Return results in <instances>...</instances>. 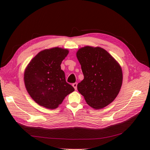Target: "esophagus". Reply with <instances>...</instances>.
I'll return each instance as SVG.
<instances>
[{
	"label": "esophagus",
	"instance_id": "34e87169",
	"mask_svg": "<svg viewBox=\"0 0 150 150\" xmlns=\"http://www.w3.org/2000/svg\"><path fill=\"white\" fill-rule=\"evenodd\" d=\"M77 85H78V83H77L72 84V86H73V88H74L75 90H77Z\"/></svg>",
	"mask_w": 150,
	"mask_h": 150
}]
</instances>
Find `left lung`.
Returning a JSON list of instances; mask_svg holds the SVG:
<instances>
[{
    "label": "left lung",
    "instance_id": "obj_1",
    "mask_svg": "<svg viewBox=\"0 0 150 150\" xmlns=\"http://www.w3.org/2000/svg\"><path fill=\"white\" fill-rule=\"evenodd\" d=\"M84 79L78 91L89 106L99 110L111 103L122 83L121 67L111 54L100 47L85 46L76 52Z\"/></svg>",
    "mask_w": 150,
    "mask_h": 150
}]
</instances>
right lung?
<instances>
[{"label": "right lung", "mask_w": 150, "mask_h": 150, "mask_svg": "<svg viewBox=\"0 0 150 150\" xmlns=\"http://www.w3.org/2000/svg\"><path fill=\"white\" fill-rule=\"evenodd\" d=\"M68 49L53 47L39 52L26 67L24 81L26 90L39 105L54 110L74 91L61 68Z\"/></svg>", "instance_id": "1"}]
</instances>
